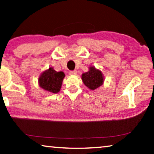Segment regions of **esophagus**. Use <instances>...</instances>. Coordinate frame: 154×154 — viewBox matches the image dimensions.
Segmentation results:
<instances>
[{
  "mask_svg": "<svg viewBox=\"0 0 154 154\" xmlns=\"http://www.w3.org/2000/svg\"><path fill=\"white\" fill-rule=\"evenodd\" d=\"M69 74L70 75H76L77 74V71H76V70H74V71H70Z\"/></svg>",
  "mask_w": 154,
  "mask_h": 154,
  "instance_id": "esophagus-1",
  "label": "esophagus"
}]
</instances>
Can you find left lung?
I'll return each mask as SVG.
<instances>
[{"label": "left lung", "instance_id": "8db88e82", "mask_svg": "<svg viewBox=\"0 0 154 154\" xmlns=\"http://www.w3.org/2000/svg\"><path fill=\"white\" fill-rule=\"evenodd\" d=\"M82 81L84 84L90 89H96L101 85L104 79L102 72L95 67H90L89 71L82 75Z\"/></svg>", "mask_w": 154, "mask_h": 154}]
</instances>
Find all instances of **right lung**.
Returning <instances> with one entry per match:
<instances>
[{
  "label": "right lung",
  "mask_w": 154,
  "mask_h": 154,
  "mask_svg": "<svg viewBox=\"0 0 154 154\" xmlns=\"http://www.w3.org/2000/svg\"><path fill=\"white\" fill-rule=\"evenodd\" d=\"M65 76L63 71L57 72L50 67L48 71H44L41 75L39 78V84L42 88L46 91L54 94L58 93L60 91Z\"/></svg>",
  "instance_id": "right-lung-1"
}]
</instances>
